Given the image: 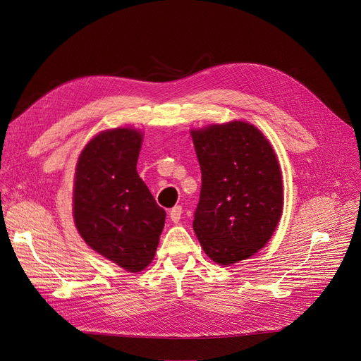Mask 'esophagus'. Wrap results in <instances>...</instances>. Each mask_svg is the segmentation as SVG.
<instances>
[{
    "mask_svg": "<svg viewBox=\"0 0 361 361\" xmlns=\"http://www.w3.org/2000/svg\"><path fill=\"white\" fill-rule=\"evenodd\" d=\"M182 213H183V210H182L180 205H175V207L171 209V210H170V213H169L170 220L173 221V223H178V221L182 219Z\"/></svg>",
    "mask_w": 361,
    "mask_h": 361,
    "instance_id": "34e87169",
    "label": "esophagus"
}]
</instances>
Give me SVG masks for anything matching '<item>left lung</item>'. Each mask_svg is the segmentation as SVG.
Segmentation results:
<instances>
[{
    "label": "left lung",
    "instance_id": "obj_1",
    "mask_svg": "<svg viewBox=\"0 0 361 361\" xmlns=\"http://www.w3.org/2000/svg\"><path fill=\"white\" fill-rule=\"evenodd\" d=\"M201 169L194 231L210 259L229 266L248 259L276 229L283 207L279 163L271 145L245 122L192 130Z\"/></svg>",
    "mask_w": 361,
    "mask_h": 361
}]
</instances>
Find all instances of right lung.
Returning a JSON list of instances; mask_svg holds the SVG:
<instances>
[{"label":"right lung","mask_w":361,"mask_h":361,"mask_svg":"<svg viewBox=\"0 0 361 361\" xmlns=\"http://www.w3.org/2000/svg\"><path fill=\"white\" fill-rule=\"evenodd\" d=\"M142 135L118 128L83 148L73 190V217L92 250L128 271H141L156 254L166 212L136 171Z\"/></svg>","instance_id":"right-lung-1"}]
</instances>
